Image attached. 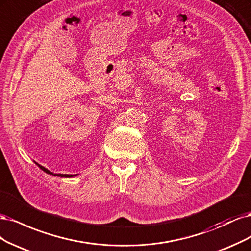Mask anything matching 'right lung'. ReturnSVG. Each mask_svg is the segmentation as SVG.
<instances>
[{
  "instance_id": "1",
  "label": "right lung",
  "mask_w": 251,
  "mask_h": 251,
  "mask_svg": "<svg viewBox=\"0 0 251 251\" xmlns=\"http://www.w3.org/2000/svg\"><path fill=\"white\" fill-rule=\"evenodd\" d=\"M34 163L40 168V169H42L43 170V171L44 172H46L47 174H50V175H54V176H58V177H66V178H71V177H74V176H76L77 174H74V175H73V174H61V173H53V172H51L50 171V170H48L47 168H45V167H43V166H40L39 164H37L36 163V161H34Z\"/></svg>"
}]
</instances>
